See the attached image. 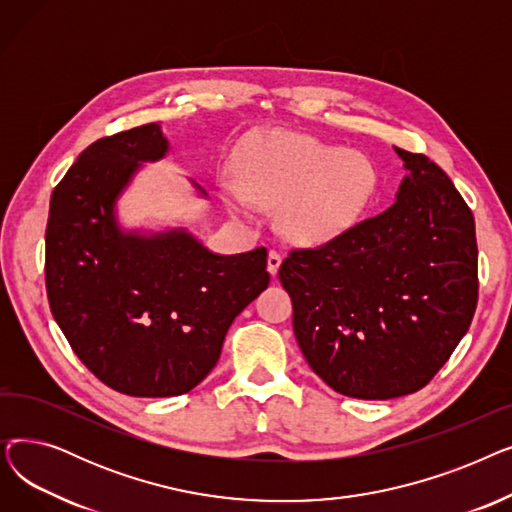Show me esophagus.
<instances>
[{"label": "esophagus", "instance_id": "1", "mask_svg": "<svg viewBox=\"0 0 512 512\" xmlns=\"http://www.w3.org/2000/svg\"><path fill=\"white\" fill-rule=\"evenodd\" d=\"M280 263H282V257L278 251H270V255H267V272H270L272 276L278 274L280 270Z\"/></svg>", "mask_w": 512, "mask_h": 512}]
</instances>
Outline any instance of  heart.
<instances>
[{"label":"heart","instance_id":"b5f03b06","mask_svg":"<svg viewBox=\"0 0 512 512\" xmlns=\"http://www.w3.org/2000/svg\"><path fill=\"white\" fill-rule=\"evenodd\" d=\"M238 182L224 186L226 207L253 218L255 203L280 207L282 232L299 245H326L351 232L378 193V170L361 153H346L294 132H267L238 155Z\"/></svg>","mask_w":512,"mask_h":512}]
</instances>
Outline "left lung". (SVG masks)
<instances>
[{"label": "left lung", "instance_id": "left-lung-1", "mask_svg": "<svg viewBox=\"0 0 512 512\" xmlns=\"http://www.w3.org/2000/svg\"><path fill=\"white\" fill-rule=\"evenodd\" d=\"M409 172L384 213L280 265L292 328L332 390L388 400L421 390L477 307L473 213L446 172L394 147Z\"/></svg>", "mask_w": 512, "mask_h": 512}]
</instances>
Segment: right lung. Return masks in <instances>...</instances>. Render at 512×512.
<instances>
[{
    "mask_svg": "<svg viewBox=\"0 0 512 512\" xmlns=\"http://www.w3.org/2000/svg\"><path fill=\"white\" fill-rule=\"evenodd\" d=\"M168 149L155 122L95 141L53 188L45 230L53 319L97 380L141 398L201 384L234 317L270 284L263 247L218 255L184 228H120L118 197Z\"/></svg>",
    "mask_w": 512,
    "mask_h": 512,
    "instance_id": "add662e5",
    "label": "right lung"
}]
</instances>
